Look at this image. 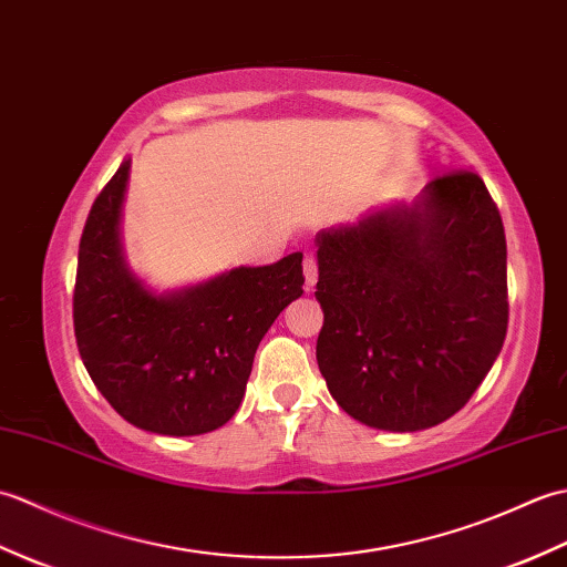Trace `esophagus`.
I'll list each match as a JSON object with an SVG mask.
<instances>
[{
  "label": "esophagus",
  "instance_id": "obj_1",
  "mask_svg": "<svg viewBox=\"0 0 567 567\" xmlns=\"http://www.w3.org/2000/svg\"><path fill=\"white\" fill-rule=\"evenodd\" d=\"M302 268H305V280H307V290H309V287H315L317 277H319V262H317V256H311V252H307V256H305V262H302Z\"/></svg>",
  "mask_w": 567,
  "mask_h": 567
}]
</instances>
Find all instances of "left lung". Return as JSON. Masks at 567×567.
Wrapping results in <instances>:
<instances>
[{
    "instance_id": "8db88e82",
    "label": "left lung",
    "mask_w": 567,
    "mask_h": 567,
    "mask_svg": "<svg viewBox=\"0 0 567 567\" xmlns=\"http://www.w3.org/2000/svg\"><path fill=\"white\" fill-rule=\"evenodd\" d=\"M317 360L346 414L384 431L467 404L507 336V238L473 171L436 175L414 207L317 236Z\"/></svg>"
}]
</instances>
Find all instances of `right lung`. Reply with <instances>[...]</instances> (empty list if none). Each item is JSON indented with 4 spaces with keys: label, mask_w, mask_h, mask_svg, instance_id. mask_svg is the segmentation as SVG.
Instances as JSON below:
<instances>
[{
    "label": "right lung",
    "mask_w": 567,
    "mask_h": 567,
    "mask_svg": "<svg viewBox=\"0 0 567 567\" xmlns=\"http://www.w3.org/2000/svg\"><path fill=\"white\" fill-rule=\"evenodd\" d=\"M126 179L128 161L84 221L72 292L78 351L128 424L197 436L236 414L258 343L302 295V252L177 295H153L126 268L118 244Z\"/></svg>",
    "instance_id": "obj_1"
}]
</instances>
